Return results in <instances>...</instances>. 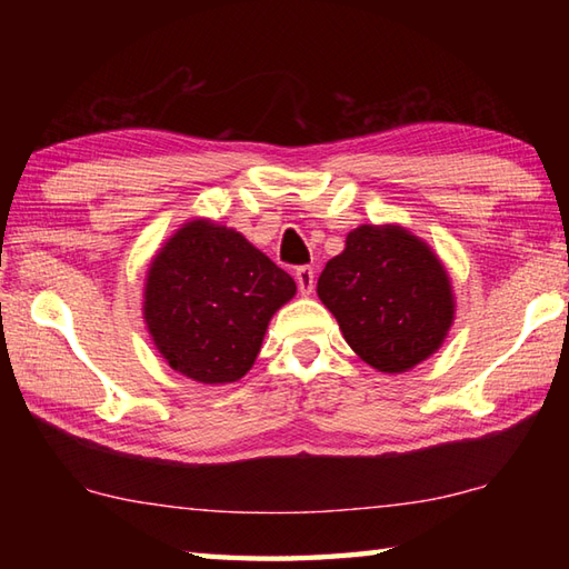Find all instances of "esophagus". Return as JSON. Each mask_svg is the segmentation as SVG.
<instances>
[{
    "label": "esophagus",
    "instance_id": "obj_1",
    "mask_svg": "<svg viewBox=\"0 0 569 569\" xmlns=\"http://www.w3.org/2000/svg\"><path fill=\"white\" fill-rule=\"evenodd\" d=\"M293 276H296L300 296H310L312 291H316V271H312L310 266H298Z\"/></svg>",
    "mask_w": 569,
    "mask_h": 569
}]
</instances>
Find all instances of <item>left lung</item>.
<instances>
[{
	"label": "left lung",
	"instance_id": "1",
	"mask_svg": "<svg viewBox=\"0 0 569 569\" xmlns=\"http://www.w3.org/2000/svg\"><path fill=\"white\" fill-rule=\"evenodd\" d=\"M318 296L347 345L383 373H403L438 352L455 320L442 261L398 224L352 229L320 273Z\"/></svg>",
	"mask_w": 569,
	"mask_h": 569
}]
</instances>
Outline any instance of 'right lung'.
Listing matches in <instances>:
<instances>
[{"instance_id": "right-lung-1", "label": "right lung", "mask_w": 569, "mask_h": 569, "mask_svg": "<svg viewBox=\"0 0 569 569\" xmlns=\"http://www.w3.org/2000/svg\"><path fill=\"white\" fill-rule=\"evenodd\" d=\"M293 296V278L237 229L192 220L149 263L143 320L168 367L200 383H232Z\"/></svg>"}]
</instances>
